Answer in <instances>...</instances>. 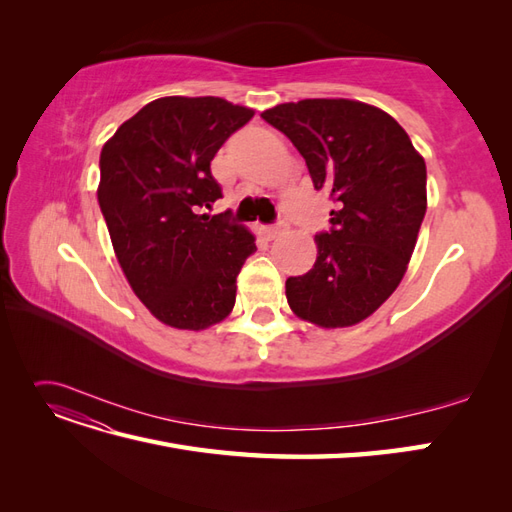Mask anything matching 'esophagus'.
Masks as SVG:
<instances>
[{"instance_id": "esophagus-1", "label": "esophagus", "mask_w": 512, "mask_h": 512, "mask_svg": "<svg viewBox=\"0 0 512 512\" xmlns=\"http://www.w3.org/2000/svg\"><path fill=\"white\" fill-rule=\"evenodd\" d=\"M286 230V222H277V224H273V226H267L265 228V235L269 237V239H277L282 235V232Z\"/></svg>"}]
</instances>
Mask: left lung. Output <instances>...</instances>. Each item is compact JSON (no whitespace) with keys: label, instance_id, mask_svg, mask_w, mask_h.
Instances as JSON below:
<instances>
[{"label":"left lung","instance_id":"8db88e82","mask_svg":"<svg viewBox=\"0 0 512 512\" xmlns=\"http://www.w3.org/2000/svg\"><path fill=\"white\" fill-rule=\"evenodd\" d=\"M260 117L290 138L314 188L335 203L314 267L286 280L288 305L318 327H352L408 269L427 211L425 160L389 113L365 102L301 100Z\"/></svg>","mask_w":512,"mask_h":512}]
</instances>
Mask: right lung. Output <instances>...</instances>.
<instances>
[{
    "label": "right lung",
    "instance_id": "right-lung-1",
    "mask_svg": "<svg viewBox=\"0 0 512 512\" xmlns=\"http://www.w3.org/2000/svg\"><path fill=\"white\" fill-rule=\"evenodd\" d=\"M252 108L222 98H158L121 123L100 153L98 203L134 294L160 322L200 331L224 320L254 235L226 213L211 160Z\"/></svg>",
    "mask_w": 512,
    "mask_h": 512
}]
</instances>
